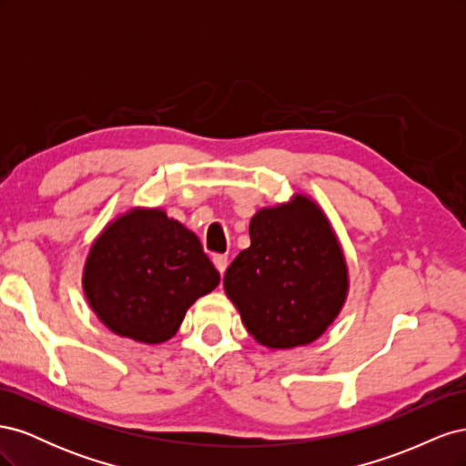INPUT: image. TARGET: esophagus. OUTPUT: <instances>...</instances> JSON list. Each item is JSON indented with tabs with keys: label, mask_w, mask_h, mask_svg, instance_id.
<instances>
[{
	"label": "esophagus",
	"mask_w": 466,
	"mask_h": 466,
	"mask_svg": "<svg viewBox=\"0 0 466 466\" xmlns=\"http://www.w3.org/2000/svg\"><path fill=\"white\" fill-rule=\"evenodd\" d=\"M214 264H216V268H218V272L223 276L225 270H228L229 260H228V257H225V255H216V257H214Z\"/></svg>",
	"instance_id": "obj_1"
}]
</instances>
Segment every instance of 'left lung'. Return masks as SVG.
<instances>
[{"label":"left lung","mask_w":466,"mask_h":466,"mask_svg":"<svg viewBox=\"0 0 466 466\" xmlns=\"http://www.w3.org/2000/svg\"><path fill=\"white\" fill-rule=\"evenodd\" d=\"M250 247L223 278L248 334L266 348L289 350L320 338L340 315L350 289L340 241L307 194L260 208L248 225Z\"/></svg>","instance_id":"8db88e82"}]
</instances>
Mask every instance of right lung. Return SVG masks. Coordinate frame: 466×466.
<instances>
[{"mask_svg": "<svg viewBox=\"0 0 466 466\" xmlns=\"http://www.w3.org/2000/svg\"><path fill=\"white\" fill-rule=\"evenodd\" d=\"M219 272L202 245L163 208L136 206L96 235L81 286L108 330L142 344L177 334L188 309L214 291Z\"/></svg>", "mask_w": 466, "mask_h": 466, "instance_id": "obj_1", "label": "right lung"}]
</instances>
